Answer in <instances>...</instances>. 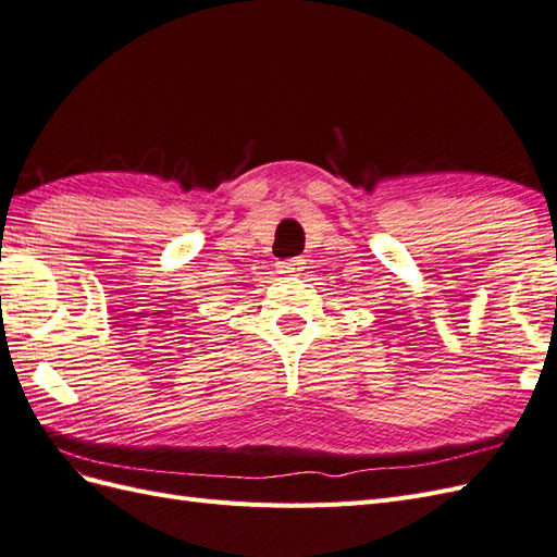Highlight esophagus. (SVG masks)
<instances>
[{"label":"esophagus","mask_w":557,"mask_h":557,"mask_svg":"<svg viewBox=\"0 0 557 557\" xmlns=\"http://www.w3.org/2000/svg\"><path fill=\"white\" fill-rule=\"evenodd\" d=\"M301 260H297V258H293V260H283V262H278L276 264V269H278V274H283V276H293V274H299L301 272Z\"/></svg>","instance_id":"esophagus-1"}]
</instances>
